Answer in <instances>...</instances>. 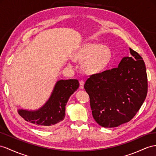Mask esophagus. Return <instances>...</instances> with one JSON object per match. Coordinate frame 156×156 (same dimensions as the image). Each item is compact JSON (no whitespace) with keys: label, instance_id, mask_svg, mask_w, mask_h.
<instances>
[{"label":"esophagus","instance_id":"obj_1","mask_svg":"<svg viewBox=\"0 0 156 156\" xmlns=\"http://www.w3.org/2000/svg\"><path fill=\"white\" fill-rule=\"evenodd\" d=\"M83 86H84V82L83 80H81L80 82V88L83 89Z\"/></svg>","mask_w":156,"mask_h":156}]
</instances>
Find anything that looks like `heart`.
I'll list each match as a JSON object with an SVG mask.
<instances>
[{
	"label": "heart",
	"instance_id": "b5f03b06",
	"mask_svg": "<svg viewBox=\"0 0 156 156\" xmlns=\"http://www.w3.org/2000/svg\"><path fill=\"white\" fill-rule=\"evenodd\" d=\"M109 47L98 43H86L73 55L74 61L82 62V69L87 74L101 73L109 66L112 60ZM69 65H71L69 63Z\"/></svg>",
	"mask_w": 156,
	"mask_h": 156
}]
</instances>
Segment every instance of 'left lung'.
<instances>
[{
	"label": "left lung",
	"mask_w": 156,
	"mask_h": 156,
	"mask_svg": "<svg viewBox=\"0 0 156 156\" xmlns=\"http://www.w3.org/2000/svg\"><path fill=\"white\" fill-rule=\"evenodd\" d=\"M129 50L130 57H123L117 68L90 76L84 84L93 117L103 127L130 121L146 98L145 63L137 52Z\"/></svg>",
	"instance_id": "1"
}]
</instances>
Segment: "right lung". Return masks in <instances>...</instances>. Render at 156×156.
<instances>
[{
    "instance_id": "right-lung-1",
    "label": "right lung",
    "mask_w": 156,
    "mask_h": 156,
    "mask_svg": "<svg viewBox=\"0 0 156 156\" xmlns=\"http://www.w3.org/2000/svg\"><path fill=\"white\" fill-rule=\"evenodd\" d=\"M79 87L78 80H60L56 82L49 99L37 110L18 109L26 121L41 127L50 128L63 121L69 99Z\"/></svg>"
}]
</instances>
